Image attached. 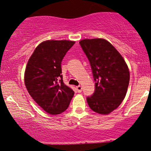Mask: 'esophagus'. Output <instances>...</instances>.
Returning <instances> with one entry per match:
<instances>
[{"label":"esophagus","instance_id":"esophagus-1","mask_svg":"<svg viewBox=\"0 0 151 151\" xmlns=\"http://www.w3.org/2000/svg\"><path fill=\"white\" fill-rule=\"evenodd\" d=\"M76 89H77V91L78 93H81L82 92V87L80 86V85L76 87Z\"/></svg>","mask_w":151,"mask_h":151}]
</instances>
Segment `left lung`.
<instances>
[{
    "label": "left lung",
    "instance_id": "left-lung-1",
    "mask_svg": "<svg viewBox=\"0 0 151 151\" xmlns=\"http://www.w3.org/2000/svg\"><path fill=\"white\" fill-rule=\"evenodd\" d=\"M92 69L95 91L87 97L94 112L107 115L118 107L126 96L130 79L124 59L109 42L103 39L80 42Z\"/></svg>",
    "mask_w": 151,
    "mask_h": 151
}]
</instances>
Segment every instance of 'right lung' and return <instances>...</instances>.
<instances>
[{"instance_id": "obj_1", "label": "right lung", "mask_w": 151, "mask_h": 151, "mask_svg": "<svg viewBox=\"0 0 151 151\" xmlns=\"http://www.w3.org/2000/svg\"><path fill=\"white\" fill-rule=\"evenodd\" d=\"M71 41H45L30 56L25 72L29 94L45 112L60 114L68 108L74 92L63 83L61 62L74 45Z\"/></svg>"}]
</instances>
